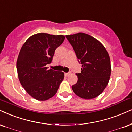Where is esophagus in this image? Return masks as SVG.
<instances>
[{
	"mask_svg": "<svg viewBox=\"0 0 132 132\" xmlns=\"http://www.w3.org/2000/svg\"><path fill=\"white\" fill-rule=\"evenodd\" d=\"M70 74H71V73H70V72H69V73H65V76H69Z\"/></svg>",
	"mask_w": 132,
	"mask_h": 132,
	"instance_id": "esophagus-1",
	"label": "esophagus"
}]
</instances>
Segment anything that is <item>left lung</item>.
<instances>
[{
    "instance_id": "left-lung-1",
    "label": "left lung",
    "mask_w": 132,
    "mask_h": 132,
    "mask_svg": "<svg viewBox=\"0 0 132 132\" xmlns=\"http://www.w3.org/2000/svg\"><path fill=\"white\" fill-rule=\"evenodd\" d=\"M75 52L81 73H76L77 82L71 86L74 93L84 99L98 97L104 90L111 75V62L105 47L98 40L84 33L66 35Z\"/></svg>"
}]
</instances>
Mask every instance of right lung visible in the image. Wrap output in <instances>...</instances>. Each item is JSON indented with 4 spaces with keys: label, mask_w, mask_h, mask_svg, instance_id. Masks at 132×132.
Returning <instances> with one entry per match:
<instances>
[{
    "label": "right lung",
    "mask_w": 132,
    "mask_h": 132,
    "mask_svg": "<svg viewBox=\"0 0 132 132\" xmlns=\"http://www.w3.org/2000/svg\"><path fill=\"white\" fill-rule=\"evenodd\" d=\"M65 40L62 35L38 33L24 43L17 59L19 80L26 91L36 100L44 101L53 97L63 81L62 71L48 70L54 51Z\"/></svg>",
    "instance_id": "obj_1"
}]
</instances>
